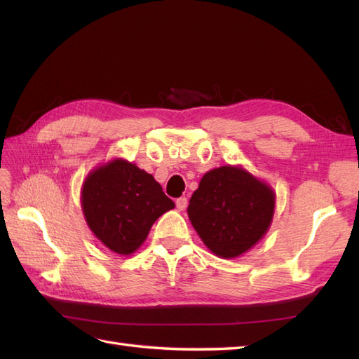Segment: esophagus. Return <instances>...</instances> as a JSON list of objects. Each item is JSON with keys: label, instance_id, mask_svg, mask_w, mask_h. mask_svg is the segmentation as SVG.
I'll list each match as a JSON object with an SVG mask.
<instances>
[{"label": "esophagus", "instance_id": "34e87169", "mask_svg": "<svg viewBox=\"0 0 359 359\" xmlns=\"http://www.w3.org/2000/svg\"><path fill=\"white\" fill-rule=\"evenodd\" d=\"M175 207H177L179 211H184L188 207V199H187V197H179V199L175 201Z\"/></svg>", "mask_w": 359, "mask_h": 359}]
</instances>
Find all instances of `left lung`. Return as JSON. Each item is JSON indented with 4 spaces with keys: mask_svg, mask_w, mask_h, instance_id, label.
I'll list each match as a JSON object with an SVG mask.
<instances>
[{
    "mask_svg": "<svg viewBox=\"0 0 359 359\" xmlns=\"http://www.w3.org/2000/svg\"><path fill=\"white\" fill-rule=\"evenodd\" d=\"M276 193L242 165L203 174L188 205V217L212 255L234 259L253 248L270 230Z\"/></svg>",
    "mask_w": 359,
    "mask_h": 359,
    "instance_id": "1",
    "label": "left lung"
}]
</instances>
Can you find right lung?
Instances as JSON below:
<instances>
[{"instance_id":"add662e5","label":"right lung","mask_w":359,"mask_h":359,"mask_svg":"<svg viewBox=\"0 0 359 359\" xmlns=\"http://www.w3.org/2000/svg\"><path fill=\"white\" fill-rule=\"evenodd\" d=\"M80 202L89 230L120 256L135 253L152 224L175 207L151 174L123 157H114L88 172Z\"/></svg>"}]
</instances>
